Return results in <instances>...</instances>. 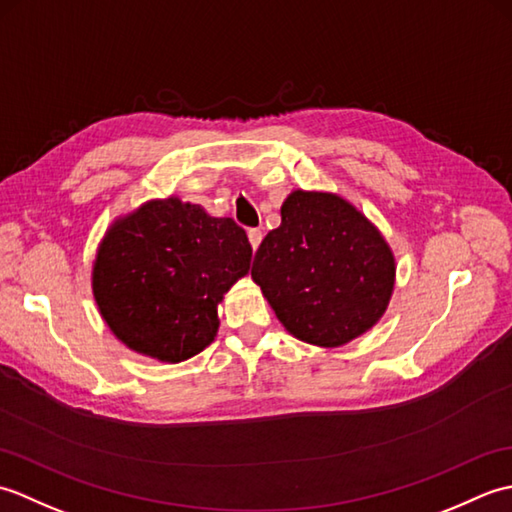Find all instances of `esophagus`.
Masks as SVG:
<instances>
[{
    "instance_id": "34e87169",
    "label": "esophagus",
    "mask_w": 512,
    "mask_h": 512,
    "mask_svg": "<svg viewBox=\"0 0 512 512\" xmlns=\"http://www.w3.org/2000/svg\"><path fill=\"white\" fill-rule=\"evenodd\" d=\"M262 239H264L262 228H250V231H248V242H250V246H253V250L259 248V244H262Z\"/></svg>"
}]
</instances>
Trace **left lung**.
Segmentation results:
<instances>
[{
  "instance_id": "obj_1",
  "label": "left lung",
  "mask_w": 512,
  "mask_h": 512,
  "mask_svg": "<svg viewBox=\"0 0 512 512\" xmlns=\"http://www.w3.org/2000/svg\"><path fill=\"white\" fill-rule=\"evenodd\" d=\"M255 284L297 339L339 347L387 310L394 255L367 217L334 193L292 191L257 248Z\"/></svg>"
}]
</instances>
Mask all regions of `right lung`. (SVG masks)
Masks as SVG:
<instances>
[{
    "label": "right lung",
    "instance_id": "add662e5",
    "mask_svg": "<svg viewBox=\"0 0 512 512\" xmlns=\"http://www.w3.org/2000/svg\"><path fill=\"white\" fill-rule=\"evenodd\" d=\"M253 248L231 217L151 200L112 224L94 262L101 317L129 350L180 363L209 345L217 303L250 268Z\"/></svg>",
    "mask_w": 512,
    "mask_h": 512
}]
</instances>
